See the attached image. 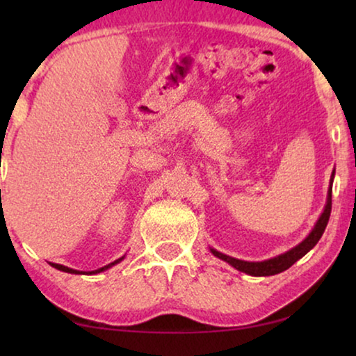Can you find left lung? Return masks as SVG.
Instances as JSON below:
<instances>
[{"mask_svg": "<svg viewBox=\"0 0 356 356\" xmlns=\"http://www.w3.org/2000/svg\"><path fill=\"white\" fill-rule=\"evenodd\" d=\"M332 179H334V173H332ZM332 179H330L327 204H325L323 216L319 217V220H318V223H316V227L313 228V232L309 233V236L306 238L305 241H301L298 246H295L293 250L286 251L285 254H280V256L272 257V259H267V261H262V262L240 261V259H235V257L222 254V252H218L216 250H212V254L217 256L218 259H222V261L228 262V264H232L233 267H235V269L245 272V274L254 275V277L275 275V274H280V272L286 270L289 267L293 266L296 261L301 259V257H303L309 250H313V248L316 246V243H318L321 240V236H323L325 227H327L329 217H330V209H332Z\"/></svg>", "mask_w": 356, "mask_h": 356, "instance_id": "left-lung-1", "label": "left lung"}]
</instances>
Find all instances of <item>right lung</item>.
<instances>
[{"instance_id":"add662e5","label":"right lung","mask_w":356,"mask_h":356,"mask_svg":"<svg viewBox=\"0 0 356 356\" xmlns=\"http://www.w3.org/2000/svg\"><path fill=\"white\" fill-rule=\"evenodd\" d=\"M121 259H123V257H120V259H116L115 262H111V264H108V266L102 267V269L92 270V272H89V274H97V272H102V270L108 269V267H111V266H115V264H116V262H120ZM51 266H53V267H55V269H58V270H63V272H70V274H82V272H77V270H74V269H70V267H66V266H61V264H51Z\"/></svg>"}]
</instances>
